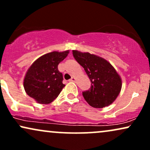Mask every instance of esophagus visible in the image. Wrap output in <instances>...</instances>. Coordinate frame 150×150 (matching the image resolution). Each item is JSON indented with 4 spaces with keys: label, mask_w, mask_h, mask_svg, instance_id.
I'll use <instances>...</instances> for the list:
<instances>
[{
    "label": "esophagus",
    "mask_w": 150,
    "mask_h": 150,
    "mask_svg": "<svg viewBox=\"0 0 150 150\" xmlns=\"http://www.w3.org/2000/svg\"><path fill=\"white\" fill-rule=\"evenodd\" d=\"M69 81H70V82H75V77H72L71 78H70V80H69Z\"/></svg>",
    "instance_id": "esophagus-1"
}]
</instances>
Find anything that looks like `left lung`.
Masks as SVG:
<instances>
[{
    "label": "left lung",
    "mask_w": 150,
    "mask_h": 150,
    "mask_svg": "<svg viewBox=\"0 0 150 150\" xmlns=\"http://www.w3.org/2000/svg\"><path fill=\"white\" fill-rule=\"evenodd\" d=\"M75 59L88 75L91 87L82 92L84 99L91 106L103 108L116 99L121 89V79L107 61L89 53L73 51Z\"/></svg>",
    "instance_id": "obj_1"
}]
</instances>
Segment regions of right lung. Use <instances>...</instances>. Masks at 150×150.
<instances>
[{
	"label": "right lung",
	"instance_id": "obj_1",
	"mask_svg": "<svg viewBox=\"0 0 150 150\" xmlns=\"http://www.w3.org/2000/svg\"><path fill=\"white\" fill-rule=\"evenodd\" d=\"M68 53L69 51L46 53L36 60L27 70L24 80L25 90L39 104L51 103L65 87L58 65Z\"/></svg>",
	"mask_w": 150,
	"mask_h": 150
}]
</instances>
